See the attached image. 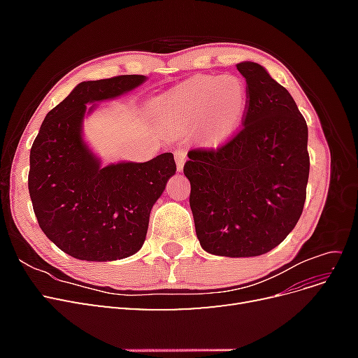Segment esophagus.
<instances>
[{
  "mask_svg": "<svg viewBox=\"0 0 358 358\" xmlns=\"http://www.w3.org/2000/svg\"><path fill=\"white\" fill-rule=\"evenodd\" d=\"M175 159H176V167L178 171H182L183 164H185V159H187V149L179 148L175 150Z\"/></svg>",
  "mask_w": 358,
  "mask_h": 358,
  "instance_id": "obj_1",
  "label": "esophagus"
}]
</instances>
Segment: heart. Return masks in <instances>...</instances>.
I'll list each match as a JSON object with an SVG mask.
<instances>
[{
	"mask_svg": "<svg viewBox=\"0 0 358 358\" xmlns=\"http://www.w3.org/2000/svg\"><path fill=\"white\" fill-rule=\"evenodd\" d=\"M154 113L169 125L199 127L213 136L230 133L246 109V90L234 76H197L158 96Z\"/></svg>",
	"mask_w": 358,
	"mask_h": 358,
	"instance_id": "obj_1",
	"label": "heart"
}]
</instances>
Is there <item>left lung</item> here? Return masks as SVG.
I'll use <instances>...</instances> for the list:
<instances>
[{
	"instance_id": "8db88e82",
	"label": "left lung",
	"mask_w": 358,
	"mask_h": 358,
	"mask_svg": "<svg viewBox=\"0 0 358 358\" xmlns=\"http://www.w3.org/2000/svg\"><path fill=\"white\" fill-rule=\"evenodd\" d=\"M246 79L242 128L216 146L188 152L183 173L206 252L257 257L294 229L306 200L308 125L289 92L257 62L237 64Z\"/></svg>"
}]
</instances>
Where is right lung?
<instances>
[{"label":"right lung","instance_id":"obj_1","mask_svg":"<svg viewBox=\"0 0 358 358\" xmlns=\"http://www.w3.org/2000/svg\"><path fill=\"white\" fill-rule=\"evenodd\" d=\"M146 80L140 74L79 83L46 115L29 154L28 189L40 229L61 251L113 262L143 246L150 209L176 173L171 152L101 167L83 142L86 104L110 100Z\"/></svg>","mask_w":358,"mask_h":358}]
</instances>
